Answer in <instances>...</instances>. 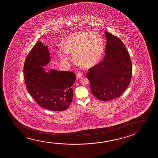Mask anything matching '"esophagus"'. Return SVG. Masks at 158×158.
<instances>
[{"instance_id": "34e87169", "label": "esophagus", "mask_w": 158, "mask_h": 158, "mask_svg": "<svg viewBox=\"0 0 158 158\" xmlns=\"http://www.w3.org/2000/svg\"><path fill=\"white\" fill-rule=\"evenodd\" d=\"M83 74L81 72H79L77 74V77L78 78H80L82 77Z\"/></svg>"}]
</instances>
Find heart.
Instances as JSON below:
<instances>
[{
  "label": "heart",
  "mask_w": 158,
  "mask_h": 158,
  "mask_svg": "<svg viewBox=\"0 0 158 158\" xmlns=\"http://www.w3.org/2000/svg\"><path fill=\"white\" fill-rule=\"evenodd\" d=\"M64 48L58 50V54L64 61H69V54L73 56L76 63L84 67L95 65L102 58L104 52V40L97 32H79L67 37Z\"/></svg>",
  "instance_id": "heart-1"
}]
</instances>
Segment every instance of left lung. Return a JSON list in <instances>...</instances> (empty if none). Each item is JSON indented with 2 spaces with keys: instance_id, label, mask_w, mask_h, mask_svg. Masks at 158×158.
<instances>
[{
  "instance_id": "obj_1",
  "label": "left lung",
  "mask_w": 158,
  "mask_h": 158,
  "mask_svg": "<svg viewBox=\"0 0 158 158\" xmlns=\"http://www.w3.org/2000/svg\"><path fill=\"white\" fill-rule=\"evenodd\" d=\"M105 35L106 55L86 74L93 95L102 101L119 97L130 84L132 75V62L125 44L106 31Z\"/></svg>"
}]
</instances>
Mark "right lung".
<instances>
[{
	"label": "right lung",
	"mask_w": 158,
	"mask_h": 158,
	"mask_svg": "<svg viewBox=\"0 0 158 158\" xmlns=\"http://www.w3.org/2000/svg\"><path fill=\"white\" fill-rule=\"evenodd\" d=\"M50 59L48 46L38 41L24 63L26 89L39 106L52 111H63L72 101V86L76 80V74L54 69L46 72L42 66L49 63Z\"/></svg>",
	"instance_id": "1"
}]
</instances>
